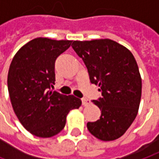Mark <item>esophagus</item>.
<instances>
[{"label": "esophagus", "instance_id": "obj_1", "mask_svg": "<svg viewBox=\"0 0 159 159\" xmlns=\"http://www.w3.org/2000/svg\"><path fill=\"white\" fill-rule=\"evenodd\" d=\"M82 103H83V106H88V105H90V100L88 99V98H82Z\"/></svg>", "mask_w": 159, "mask_h": 159}]
</instances>
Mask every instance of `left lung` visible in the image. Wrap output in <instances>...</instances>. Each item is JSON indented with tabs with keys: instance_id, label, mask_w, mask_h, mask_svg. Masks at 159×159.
Listing matches in <instances>:
<instances>
[{
	"instance_id": "1",
	"label": "left lung",
	"mask_w": 159,
	"mask_h": 159,
	"mask_svg": "<svg viewBox=\"0 0 159 159\" xmlns=\"http://www.w3.org/2000/svg\"><path fill=\"white\" fill-rule=\"evenodd\" d=\"M83 59L91 84L98 85L102 98L93 103L101 111L99 120L88 122L91 134L113 141L125 134L137 115L142 96V78L136 61L128 48L105 39L72 43Z\"/></svg>"
}]
</instances>
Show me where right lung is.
Segmentation results:
<instances>
[{
    "mask_svg": "<svg viewBox=\"0 0 159 159\" xmlns=\"http://www.w3.org/2000/svg\"><path fill=\"white\" fill-rule=\"evenodd\" d=\"M71 43L37 38L21 47L10 63L8 89L11 105L24 128L36 136L47 138L59 134L68 113L82 105L73 95L51 90L55 82V61Z\"/></svg>",
    "mask_w": 159,
    "mask_h": 159,
    "instance_id": "obj_1",
    "label": "right lung"
}]
</instances>
